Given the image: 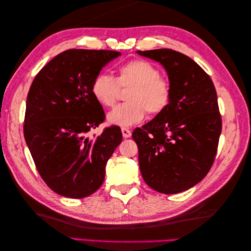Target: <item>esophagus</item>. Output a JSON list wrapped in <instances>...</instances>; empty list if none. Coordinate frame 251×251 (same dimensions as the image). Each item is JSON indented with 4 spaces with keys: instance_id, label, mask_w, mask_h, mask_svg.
<instances>
[{
    "instance_id": "34e87169",
    "label": "esophagus",
    "mask_w": 251,
    "mask_h": 251,
    "mask_svg": "<svg viewBox=\"0 0 251 251\" xmlns=\"http://www.w3.org/2000/svg\"><path fill=\"white\" fill-rule=\"evenodd\" d=\"M122 135L124 138H130L131 131L128 128H122Z\"/></svg>"
}]
</instances>
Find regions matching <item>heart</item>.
Here are the masks:
<instances>
[{"label": "heart", "instance_id": "1", "mask_svg": "<svg viewBox=\"0 0 251 251\" xmlns=\"http://www.w3.org/2000/svg\"><path fill=\"white\" fill-rule=\"evenodd\" d=\"M121 87H128L126 100L106 115L109 124L129 127L145 119L147 111L152 115L161 113L169 103L172 86L168 78L159 75L156 67L146 60L135 59L119 68L117 77L100 73L95 77L92 93L103 106L114 105Z\"/></svg>", "mask_w": 251, "mask_h": 251}]
</instances>
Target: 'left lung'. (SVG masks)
Returning <instances> with one entry per match:
<instances>
[{"mask_svg": "<svg viewBox=\"0 0 251 251\" xmlns=\"http://www.w3.org/2000/svg\"><path fill=\"white\" fill-rule=\"evenodd\" d=\"M137 54L161 63L172 86L166 108L132 132L142 178L159 193H180L204 179L215 161L222 124L214 83L179 51Z\"/></svg>", "mask_w": 251, "mask_h": 251, "instance_id": "obj_1", "label": "left lung"}]
</instances>
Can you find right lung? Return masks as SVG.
<instances>
[{
    "instance_id": "obj_1",
    "label": "right lung",
    "mask_w": 251,
    "mask_h": 251,
    "mask_svg": "<svg viewBox=\"0 0 251 251\" xmlns=\"http://www.w3.org/2000/svg\"><path fill=\"white\" fill-rule=\"evenodd\" d=\"M114 50H68L37 73L26 97L25 139L37 172L57 194L83 199L102 184L105 165L122 142L117 126L86 135L104 121L92 93L95 77Z\"/></svg>"
}]
</instances>
